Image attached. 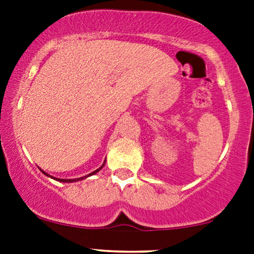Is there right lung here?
Segmentation results:
<instances>
[{"mask_svg":"<svg viewBox=\"0 0 254 254\" xmlns=\"http://www.w3.org/2000/svg\"><path fill=\"white\" fill-rule=\"evenodd\" d=\"M105 165V162L103 163V165L100 166L99 169H97V170H95V171L93 172H91V173H89L88 176H84V177H81V178H75V179H59V178H54V179H57V180H59V182H61V183H74V182H78V180H82V179H84V178H86V177H90V176H92V175H96L97 172L99 171L100 169H103V166ZM41 171H43V170H41ZM43 173H45V175L46 176H48V177H51L50 175H48V173H46V172H44L43 171ZM51 178H53V177H51Z\"/></svg>","mask_w":254,"mask_h":254,"instance_id":"add662e5","label":"right lung"}]
</instances>
